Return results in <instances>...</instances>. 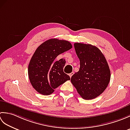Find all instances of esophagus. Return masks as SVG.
Masks as SVG:
<instances>
[{"mask_svg": "<svg viewBox=\"0 0 130 130\" xmlns=\"http://www.w3.org/2000/svg\"><path fill=\"white\" fill-rule=\"evenodd\" d=\"M74 74V72H72V73H70L69 74V76H70V78H71V76H73V74Z\"/></svg>", "mask_w": 130, "mask_h": 130, "instance_id": "1", "label": "esophagus"}]
</instances>
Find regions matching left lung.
<instances>
[{"label": "left lung", "mask_w": 130, "mask_h": 130, "mask_svg": "<svg viewBox=\"0 0 130 130\" xmlns=\"http://www.w3.org/2000/svg\"><path fill=\"white\" fill-rule=\"evenodd\" d=\"M80 60V69L71 78V82L82 97L93 99L106 89L111 79V71L103 54L90 44L74 43Z\"/></svg>", "instance_id": "left-lung-1"}]
</instances>
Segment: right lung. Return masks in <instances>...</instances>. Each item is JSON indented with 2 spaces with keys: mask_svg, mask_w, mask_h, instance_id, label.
Returning a JSON list of instances; mask_svg holds the SVG:
<instances>
[{
  "mask_svg": "<svg viewBox=\"0 0 130 130\" xmlns=\"http://www.w3.org/2000/svg\"><path fill=\"white\" fill-rule=\"evenodd\" d=\"M72 48L70 42L66 40L52 38L38 47L28 65L29 81L37 92L48 95L55 89L70 79L63 71L65 60L56 61L60 54Z\"/></svg>",
  "mask_w": 130,
  "mask_h": 130,
  "instance_id": "add662e5",
  "label": "right lung"
}]
</instances>
